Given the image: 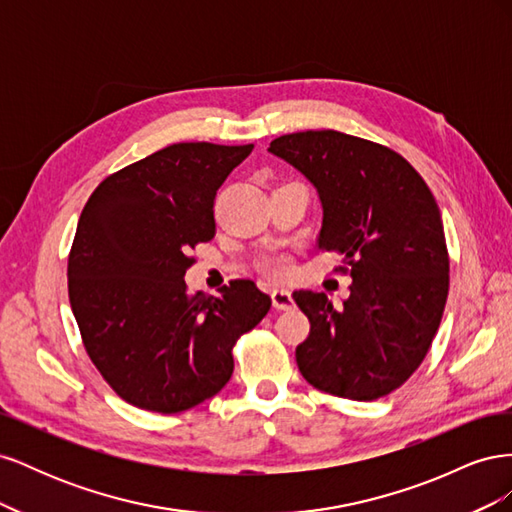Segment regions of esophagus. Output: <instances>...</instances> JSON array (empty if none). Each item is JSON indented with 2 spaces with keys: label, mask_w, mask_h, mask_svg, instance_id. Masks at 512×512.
Wrapping results in <instances>:
<instances>
[{
  "label": "esophagus",
  "mask_w": 512,
  "mask_h": 512,
  "mask_svg": "<svg viewBox=\"0 0 512 512\" xmlns=\"http://www.w3.org/2000/svg\"><path fill=\"white\" fill-rule=\"evenodd\" d=\"M271 301L275 309H292L294 299H292V292L286 288H273L271 290Z\"/></svg>",
  "instance_id": "34e87169"
}]
</instances>
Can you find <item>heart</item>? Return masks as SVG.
Listing matches in <instances>:
<instances>
[{"mask_svg":"<svg viewBox=\"0 0 512 512\" xmlns=\"http://www.w3.org/2000/svg\"><path fill=\"white\" fill-rule=\"evenodd\" d=\"M262 271L271 277H284L290 273V262L286 256H280V254L267 256L265 260H262Z\"/></svg>","mask_w":512,"mask_h":512,"instance_id":"obj_1","label":"heart"}]
</instances>
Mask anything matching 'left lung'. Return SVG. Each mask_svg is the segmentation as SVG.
Here are the masks:
<instances>
[{
	"label": "left lung",
	"mask_w": 512,
	"mask_h": 512,
	"mask_svg": "<svg viewBox=\"0 0 512 512\" xmlns=\"http://www.w3.org/2000/svg\"><path fill=\"white\" fill-rule=\"evenodd\" d=\"M314 183L318 247L352 277L344 307L292 292L309 320L297 346L303 378L335 397L371 401L399 389L427 356L448 297L442 215L425 179L397 151L337 130L284 134L269 145Z\"/></svg>",
	"instance_id": "left-lung-1"
}]
</instances>
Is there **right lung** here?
<instances>
[{
	"label": "right lung",
	"mask_w": 512,
	"mask_h": 512,
	"mask_svg": "<svg viewBox=\"0 0 512 512\" xmlns=\"http://www.w3.org/2000/svg\"><path fill=\"white\" fill-rule=\"evenodd\" d=\"M254 145L177 143L108 175L89 196L68 256L83 346L128 404L175 414L224 389L237 339L271 309L252 280L190 294V252L215 235L220 185Z\"/></svg>",
	"instance_id": "obj_1"
}]
</instances>
